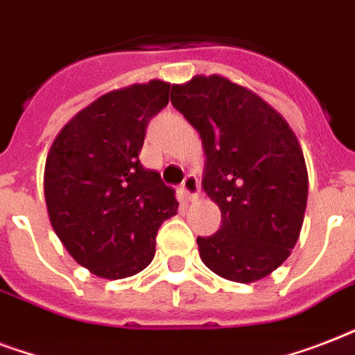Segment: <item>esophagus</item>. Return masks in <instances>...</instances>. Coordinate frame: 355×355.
<instances>
[{
	"label": "esophagus",
	"instance_id": "1",
	"mask_svg": "<svg viewBox=\"0 0 355 355\" xmlns=\"http://www.w3.org/2000/svg\"><path fill=\"white\" fill-rule=\"evenodd\" d=\"M200 191L199 186V178L195 177V175H188V177L184 178L182 186H180V193L186 200H195L197 199V195Z\"/></svg>",
	"mask_w": 355,
	"mask_h": 355
}]
</instances>
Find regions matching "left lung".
I'll return each instance as SVG.
<instances>
[{
  "instance_id": "8db88e82",
  "label": "left lung",
  "mask_w": 355,
  "mask_h": 355,
  "mask_svg": "<svg viewBox=\"0 0 355 355\" xmlns=\"http://www.w3.org/2000/svg\"><path fill=\"white\" fill-rule=\"evenodd\" d=\"M171 103L200 134L202 189L221 228L197 237L200 259L227 280L250 284L291 254L308 202V169L287 121L248 88L221 75L173 85Z\"/></svg>"
}]
</instances>
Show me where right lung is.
Masks as SVG:
<instances>
[{
    "instance_id": "right-lung-1",
    "label": "right lung",
    "mask_w": 355,
    "mask_h": 355,
    "mask_svg": "<svg viewBox=\"0 0 355 355\" xmlns=\"http://www.w3.org/2000/svg\"><path fill=\"white\" fill-rule=\"evenodd\" d=\"M169 83L108 92L53 141L44 171L49 221L71 258L119 280L155 258L156 232L177 216L175 189L139 162L150 118L169 103Z\"/></svg>"
}]
</instances>
